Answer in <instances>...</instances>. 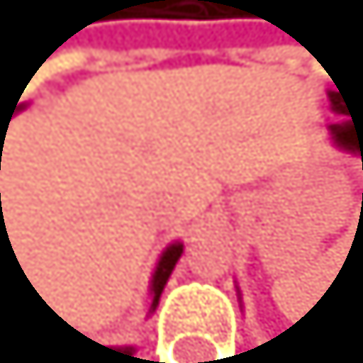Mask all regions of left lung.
Segmentation results:
<instances>
[{
	"instance_id": "1",
	"label": "left lung",
	"mask_w": 363,
	"mask_h": 363,
	"mask_svg": "<svg viewBox=\"0 0 363 363\" xmlns=\"http://www.w3.org/2000/svg\"><path fill=\"white\" fill-rule=\"evenodd\" d=\"M340 90V87H337ZM330 96V108L337 111L343 121H337V123H330V139H334L337 148H343V151H355L363 157V102L358 99H346L343 96V90L334 93L330 90L328 93ZM261 349L264 346H255V349H248L245 355H252V358H264L261 355Z\"/></svg>"
}]
</instances>
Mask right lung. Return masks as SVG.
<instances>
[{"instance_id":"obj_1","label":"right lung","mask_w":363,"mask_h":363,"mask_svg":"<svg viewBox=\"0 0 363 363\" xmlns=\"http://www.w3.org/2000/svg\"><path fill=\"white\" fill-rule=\"evenodd\" d=\"M20 102V99H17ZM17 108V106H14ZM14 108H11V115H14ZM5 123H11V118H5ZM2 123V133H8V127ZM182 252L184 248L175 242V245H169L167 252L160 255V261H157V270H154V279H151V309L157 306V300H160V294H163V285H167V279H169V273L175 270V264H179V257H182ZM87 343H90V349H93V361H102V363H130V361H139V358H133V346H121V349H111V346H102V343H96V340H90L87 337Z\"/></svg>"}]
</instances>
